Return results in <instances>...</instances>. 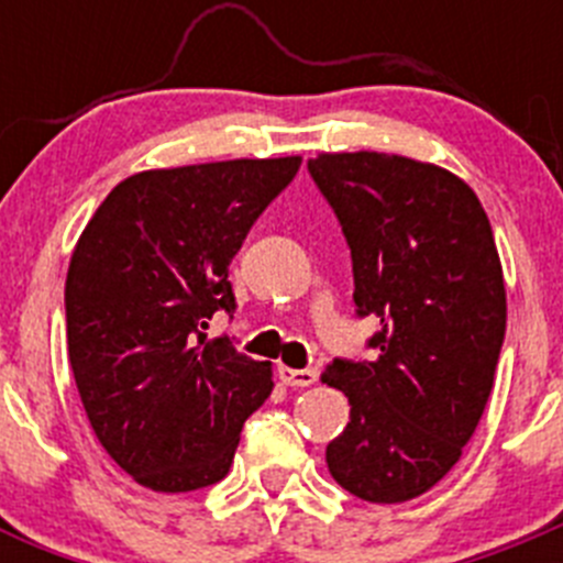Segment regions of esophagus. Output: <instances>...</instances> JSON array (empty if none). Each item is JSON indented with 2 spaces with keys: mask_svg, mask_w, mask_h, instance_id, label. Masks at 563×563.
I'll return each mask as SVG.
<instances>
[{
  "mask_svg": "<svg viewBox=\"0 0 563 563\" xmlns=\"http://www.w3.org/2000/svg\"><path fill=\"white\" fill-rule=\"evenodd\" d=\"M277 376H280V382L286 384V387L305 389V387H313L318 373L313 371V367H305V371H294V367L280 365V367H277Z\"/></svg>",
  "mask_w": 563,
  "mask_h": 563,
  "instance_id": "obj_1",
  "label": "esophagus"
}]
</instances>
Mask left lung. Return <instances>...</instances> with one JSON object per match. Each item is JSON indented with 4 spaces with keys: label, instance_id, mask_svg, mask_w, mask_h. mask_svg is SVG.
<instances>
[{
    "label": "left lung",
    "instance_id": "1",
    "mask_svg": "<svg viewBox=\"0 0 563 563\" xmlns=\"http://www.w3.org/2000/svg\"><path fill=\"white\" fill-rule=\"evenodd\" d=\"M308 168L349 240L356 313L382 323L376 360L321 373L351 406L329 474L362 501H411L450 474L493 389L507 288L490 220L433 163L362 150Z\"/></svg>",
    "mask_w": 563,
    "mask_h": 563
}]
</instances>
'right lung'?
<instances>
[{"instance_id": "add662e5", "label": "right lung", "mask_w": 563, "mask_h": 563, "mask_svg": "<svg viewBox=\"0 0 563 563\" xmlns=\"http://www.w3.org/2000/svg\"><path fill=\"white\" fill-rule=\"evenodd\" d=\"M302 157L152 168L119 181L73 250L67 356L95 435L155 493L229 474L242 424L272 395V365L207 340L231 310L229 264Z\"/></svg>"}]
</instances>
